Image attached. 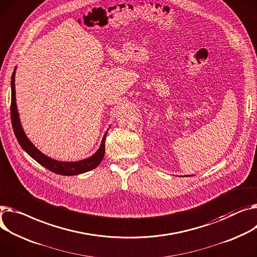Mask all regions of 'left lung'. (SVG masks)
Here are the masks:
<instances>
[{
    "label": "left lung",
    "instance_id": "1",
    "mask_svg": "<svg viewBox=\"0 0 257 257\" xmlns=\"http://www.w3.org/2000/svg\"><path fill=\"white\" fill-rule=\"evenodd\" d=\"M189 177H190V176H189Z\"/></svg>",
    "mask_w": 257,
    "mask_h": 257
}]
</instances>
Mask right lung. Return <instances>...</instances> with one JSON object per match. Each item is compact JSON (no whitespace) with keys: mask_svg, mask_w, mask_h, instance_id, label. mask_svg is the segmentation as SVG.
<instances>
[{"mask_svg":"<svg viewBox=\"0 0 257 257\" xmlns=\"http://www.w3.org/2000/svg\"><path fill=\"white\" fill-rule=\"evenodd\" d=\"M15 71L16 67L14 68V71L12 73L11 77V106H10V113H11V123L13 127L14 134L17 139V142L21 145V147L29 154V155L35 159L39 164L47 168L50 172H53L57 175L61 176H75L80 175L83 173L90 172V170L96 168L100 162L104 157L105 153V139L106 133L105 132L103 139H102L100 148L98 151L92 155L91 157L83 159L80 161H74V162H65V161H58L53 158L46 156L45 154L41 153L35 146H34L31 141L27 138V135L22 127L21 119L19 115V111H17L16 106V98H15Z\"/></svg>","mask_w":257,"mask_h":257,"instance_id":"obj_1","label":"right lung"}]
</instances>
